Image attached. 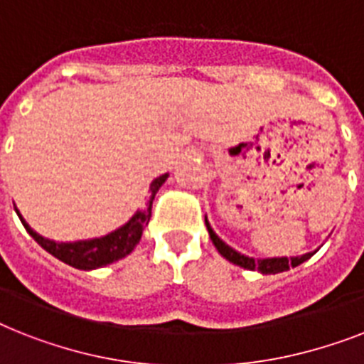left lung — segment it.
<instances>
[{"label": "left lung", "mask_w": 364, "mask_h": 364, "mask_svg": "<svg viewBox=\"0 0 364 364\" xmlns=\"http://www.w3.org/2000/svg\"><path fill=\"white\" fill-rule=\"evenodd\" d=\"M205 226H208V232H209V237H211L213 245L217 247V250L220 252V256L232 262V264L239 265V267L243 269H249V271H259V273L264 274H277V273H282V271H288L289 267H297L301 265L303 262L310 258V256H314V252H306L303 256H295V258H264V259H254L250 256H245V254L237 252V250H233L230 245H226L223 239L218 237L217 233L213 232L211 224H209L208 217H205Z\"/></svg>", "instance_id": "8db88e82"}]
</instances>
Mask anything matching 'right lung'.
Wrapping results in <instances>:
<instances>
[{
    "label": "right lung",
    "mask_w": 364,
    "mask_h": 364,
    "mask_svg": "<svg viewBox=\"0 0 364 364\" xmlns=\"http://www.w3.org/2000/svg\"><path fill=\"white\" fill-rule=\"evenodd\" d=\"M168 179V173H162L156 179H153L151 187H149V200L144 209L132 215V218L127 224H123L121 228L114 230L108 235L95 239H85V241H75V243H55L52 239H46L43 235H38L35 230L29 228V224L23 220V217L18 213L20 220H22L23 228L28 230V233L43 247L46 252L55 256L58 259L65 262L67 265H73L76 269H84V271H91V269L105 267L108 264H114L117 259L125 258L127 254H131L134 247L140 243L144 228L149 224L151 218V205L155 200V194L159 188L162 187V183Z\"/></svg>",
    "instance_id": "add662e5"
}]
</instances>
